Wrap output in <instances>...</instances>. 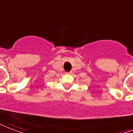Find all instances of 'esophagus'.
<instances>
[{
  "label": "esophagus",
  "instance_id": "1",
  "mask_svg": "<svg viewBox=\"0 0 133 133\" xmlns=\"http://www.w3.org/2000/svg\"><path fill=\"white\" fill-rule=\"evenodd\" d=\"M67 74H72V72H67Z\"/></svg>",
  "mask_w": 133,
  "mask_h": 133
}]
</instances>
